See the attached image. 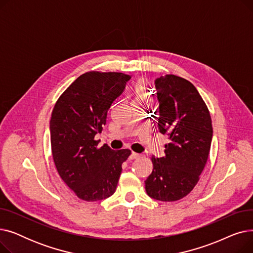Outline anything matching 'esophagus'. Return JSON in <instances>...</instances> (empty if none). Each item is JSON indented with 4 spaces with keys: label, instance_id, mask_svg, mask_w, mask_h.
Instances as JSON below:
<instances>
[{
    "label": "esophagus",
    "instance_id": "obj_1",
    "mask_svg": "<svg viewBox=\"0 0 253 253\" xmlns=\"http://www.w3.org/2000/svg\"><path fill=\"white\" fill-rule=\"evenodd\" d=\"M139 157H140V155H139V154H137V153H134V152H132L129 158L131 159V160H134V159H138Z\"/></svg>",
    "mask_w": 253,
    "mask_h": 253
}]
</instances>
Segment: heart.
Returning <instances> with one entry per match:
<instances>
[{
    "mask_svg": "<svg viewBox=\"0 0 253 253\" xmlns=\"http://www.w3.org/2000/svg\"><path fill=\"white\" fill-rule=\"evenodd\" d=\"M145 97V91H144V86L142 83H138L136 85L135 89V98L136 99H143Z\"/></svg>",
    "mask_w": 253,
    "mask_h": 253,
    "instance_id": "1",
    "label": "heart"
}]
</instances>
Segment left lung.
Returning <instances> with one entry per match:
<instances>
[{"label": "left lung", "instance_id": "1", "mask_svg": "<svg viewBox=\"0 0 253 253\" xmlns=\"http://www.w3.org/2000/svg\"><path fill=\"white\" fill-rule=\"evenodd\" d=\"M159 131L168 136L165 156L152 157V173L144 181L155 200L177 201L197 184L212 140L211 118L196 87L183 78L166 75L155 81Z\"/></svg>", "mask_w": 253, "mask_h": 253}]
</instances>
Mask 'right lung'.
Masks as SVG:
<instances>
[{
    "label": "right lung",
    "mask_w": 253,
    "mask_h": 253,
    "mask_svg": "<svg viewBox=\"0 0 253 253\" xmlns=\"http://www.w3.org/2000/svg\"><path fill=\"white\" fill-rule=\"evenodd\" d=\"M131 79L122 73L88 72L58 98L50 120L52 157L61 179L78 198L93 202L111 197L130 156L128 149L97 148L112 103Z\"/></svg>",
    "instance_id": "add662e5"
}]
</instances>
